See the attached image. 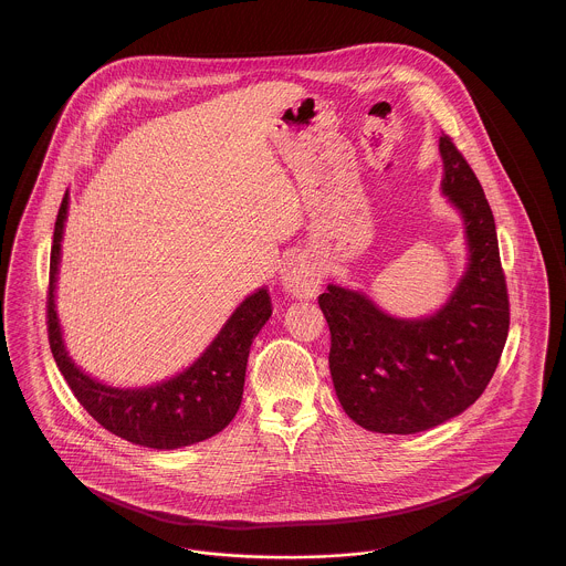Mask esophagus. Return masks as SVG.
<instances>
[{"instance_id":"obj_1","label":"esophagus","mask_w":566,"mask_h":566,"mask_svg":"<svg viewBox=\"0 0 566 566\" xmlns=\"http://www.w3.org/2000/svg\"><path fill=\"white\" fill-rule=\"evenodd\" d=\"M323 284V273L316 268L314 259L305 254L291 256L282 268V286L296 298H312L318 295Z\"/></svg>"}]
</instances>
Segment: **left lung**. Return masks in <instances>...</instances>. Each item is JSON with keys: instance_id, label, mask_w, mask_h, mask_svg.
Listing matches in <instances>:
<instances>
[{"instance_id": "8db88e82", "label": "left lung", "mask_w": 566, "mask_h": 566, "mask_svg": "<svg viewBox=\"0 0 566 566\" xmlns=\"http://www.w3.org/2000/svg\"><path fill=\"white\" fill-rule=\"evenodd\" d=\"M441 190L464 220L469 263L446 305L409 321L358 291L318 296L331 331L328 367L337 399L374 432L429 431L475 403L494 376L510 333V296L494 216L452 137H439Z\"/></svg>"}]
</instances>
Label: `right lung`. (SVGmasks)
I'll use <instances>...</instances> for the list:
<instances>
[{"label": "right lung", "mask_w": 566, "mask_h": 566, "mask_svg": "<svg viewBox=\"0 0 566 566\" xmlns=\"http://www.w3.org/2000/svg\"><path fill=\"white\" fill-rule=\"evenodd\" d=\"M67 201L65 192L54 222L46 318L54 363L74 397L106 431L144 448L176 450L214 437L235 418L242 403L250 346L271 316L268 289L245 296L214 342L182 374L148 388L106 386L72 363L54 310Z\"/></svg>", "instance_id": "right-lung-1"}]
</instances>
